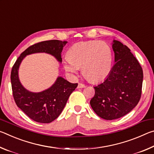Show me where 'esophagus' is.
I'll use <instances>...</instances> for the list:
<instances>
[{
    "label": "esophagus",
    "mask_w": 154,
    "mask_h": 154,
    "mask_svg": "<svg viewBox=\"0 0 154 154\" xmlns=\"http://www.w3.org/2000/svg\"><path fill=\"white\" fill-rule=\"evenodd\" d=\"M85 85L83 84V83H79V84H78V88H85Z\"/></svg>",
    "instance_id": "esophagus-1"
}]
</instances>
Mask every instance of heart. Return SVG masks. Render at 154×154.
Instances as JSON below:
<instances>
[{"label":"heart","mask_w":154,"mask_h":154,"mask_svg":"<svg viewBox=\"0 0 154 154\" xmlns=\"http://www.w3.org/2000/svg\"><path fill=\"white\" fill-rule=\"evenodd\" d=\"M69 58L63 61L65 71L76 75L79 69L91 82H100L108 76L113 62L111 49L103 41H81L68 51Z\"/></svg>","instance_id":"obj_1"}]
</instances>
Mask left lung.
Here are the masks:
<instances>
[{"label":"left lung","mask_w":154,"mask_h":154,"mask_svg":"<svg viewBox=\"0 0 154 154\" xmlns=\"http://www.w3.org/2000/svg\"><path fill=\"white\" fill-rule=\"evenodd\" d=\"M116 64L106 79L94 87L90 105L100 118L113 120L128 113L139 102L143 72L139 61L126 45L113 41Z\"/></svg>","instance_id":"8db88e82"}]
</instances>
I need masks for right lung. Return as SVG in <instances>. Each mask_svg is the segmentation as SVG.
<instances>
[{
	"label": "right lung",
	"instance_id": "1",
	"mask_svg": "<svg viewBox=\"0 0 154 154\" xmlns=\"http://www.w3.org/2000/svg\"><path fill=\"white\" fill-rule=\"evenodd\" d=\"M66 43L65 41L49 40L34 44L20 54L12 67L11 82L15 102L27 116L38 123H50L58 118L78 83H71L59 77L49 89L41 92H31L21 84L18 69L26 56L38 52L51 54L61 62V52Z\"/></svg>",
	"mask_w": 154,
	"mask_h": 154
}]
</instances>
